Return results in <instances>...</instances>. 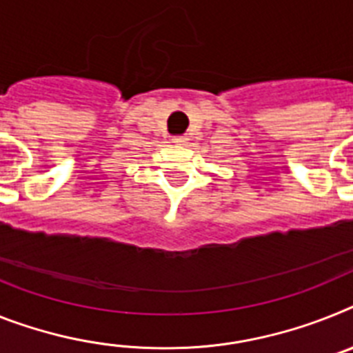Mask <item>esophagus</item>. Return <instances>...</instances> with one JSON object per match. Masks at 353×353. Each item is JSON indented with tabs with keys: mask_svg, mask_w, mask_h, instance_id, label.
<instances>
[{
	"mask_svg": "<svg viewBox=\"0 0 353 353\" xmlns=\"http://www.w3.org/2000/svg\"><path fill=\"white\" fill-rule=\"evenodd\" d=\"M174 143H176V145H186V143H188V138H186V136H176V138H174Z\"/></svg>",
	"mask_w": 353,
	"mask_h": 353,
	"instance_id": "34e87169",
	"label": "esophagus"
}]
</instances>
